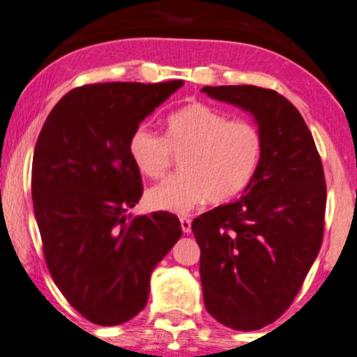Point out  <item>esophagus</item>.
Listing matches in <instances>:
<instances>
[{
	"label": "esophagus",
	"instance_id": "obj_1",
	"mask_svg": "<svg viewBox=\"0 0 357 357\" xmlns=\"http://www.w3.org/2000/svg\"><path fill=\"white\" fill-rule=\"evenodd\" d=\"M180 226H182L183 233L188 234L190 231H192V220L185 218V216H182V218H180Z\"/></svg>",
	"mask_w": 357,
	"mask_h": 357
}]
</instances>
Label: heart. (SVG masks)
I'll list each match as a JSON object with an SVG mask.
<instances>
[{
  "label": "heart",
  "mask_w": 357,
  "mask_h": 357,
  "mask_svg": "<svg viewBox=\"0 0 357 357\" xmlns=\"http://www.w3.org/2000/svg\"><path fill=\"white\" fill-rule=\"evenodd\" d=\"M132 164L149 178H164L178 157L177 177L147 192L154 208L185 213L203 200H233L252 182L264 152L257 124L229 119L203 103H192L170 114L164 139L149 128L139 126L128 144Z\"/></svg>",
  "instance_id": "1"
}]
</instances>
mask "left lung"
<instances>
[{
	"instance_id": "1",
	"label": "left lung",
	"mask_w": 357,
	"mask_h": 357,
	"mask_svg": "<svg viewBox=\"0 0 357 357\" xmlns=\"http://www.w3.org/2000/svg\"><path fill=\"white\" fill-rule=\"evenodd\" d=\"M202 91L251 113L262 132L261 165L244 195L192 223L208 313L233 330H261L290 307L320 252L325 172L312 132L285 96L254 85Z\"/></svg>"
}]
</instances>
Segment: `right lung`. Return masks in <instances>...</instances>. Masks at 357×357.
Returning a JSON list of instances; mask_svg holds the SVG:
<instances>
[{"instance_id": "right-lung-1", "label": "right lung", "mask_w": 357, "mask_h": 357, "mask_svg": "<svg viewBox=\"0 0 357 357\" xmlns=\"http://www.w3.org/2000/svg\"><path fill=\"white\" fill-rule=\"evenodd\" d=\"M182 85L78 86L37 137L32 202L45 262L68 303L95 325H121L146 307L152 271L182 236L172 213L128 215L142 195L129 137Z\"/></svg>"}]
</instances>
